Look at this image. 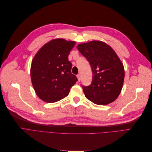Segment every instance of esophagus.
<instances>
[{"mask_svg": "<svg viewBox=\"0 0 152 152\" xmlns=\"http://www.w3.org/2000/svg\"><path fill=\"white\" fill-rule=\"evenodd\" d=\"M77 78H78V80L80 82V80H81V75L80 74H78L77 75Z\"/></svg>", "mask_w": 152, "mask_h": 152, "instance_id": "esophagus-1", "label": "esophagus"}]
</instances>
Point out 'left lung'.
Here are the masks:
<instances>
[{
	"instance_id": "1",
	"label": "left lung",
	"mask_w": 152,
	"mask_h": 152,
	"mask_svg": "<svg viewBox=\"0 0 152 152\" xmlns=\"http://www.w3.org/2000/svg\"><path fill=\"white\" fill-rule=\"evenodd\" d=\"M90 62L92 83L83 86L85 97L93 103L106 105L118 98L124 80V67L114 50L102 41L94 40L77 46Z\"/></svg>"
}]
</instances>
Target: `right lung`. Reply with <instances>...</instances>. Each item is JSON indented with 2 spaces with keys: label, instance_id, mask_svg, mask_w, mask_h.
Here are the masks:
<instances>
[{
  "label": "right lung",
  "instance_id": "obj_1",
  "mask_svg": "<svg viewBox=\"0 0 152 152\" xmlns=\"http://www.w3.org/2000/svg\"><path fill=\"white\" fill-rule=\"evenodd\" d=\"M75 41L63 38L52 39L43 45L31 64V83L37 95L47 103H54L66 97L77 81L71 73L68 56Z\"/></svg>",
  "mask_w": 152,
  "mask_h": 152
}]
</instances>
